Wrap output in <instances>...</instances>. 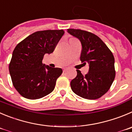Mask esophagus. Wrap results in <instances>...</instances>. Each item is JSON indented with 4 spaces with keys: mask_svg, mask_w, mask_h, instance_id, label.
Segmentation results:
<instances>
[{
    "mask_svg": "<svg viewBox=\"0 0 132 132\" xmlns=\"http://www.w3.org/2000/svg\"><path fill=\"white\" fill-rule=\"evenodd\" d=\"M66 70V68H64V72H65Z\"/></svg>",
    "mask_w": 132,
    "mask_h": 132,
    "instance_id": "1",
    "label": "esophagus"
}]
</instances>
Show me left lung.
<instances>
[{"label": "left lung", "instance_id": "8db88e82", "mask_svg": "<svg viewBox=\"0 0 132 132\" xmlns=\"http://www.w3.org/2000/svg\"><path fill=\"white\" fill-rule=\"evenodd\" d=\"M82 45L80 60L88 64L89 70L83 76L77 70V76L70 86L75 94L88 100H96L105 94L115 77L114 58L110 49L95 34L79 29H68Z\"/></svg>", "mask_w": 132, "mask_h": 132}]
</instances>
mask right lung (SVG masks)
Wrapping results in <instances>:
<instances>
[{
    "label": "right lung",
    "mask_w": 132,
    "mask_h": 132,
    "mask_svg": "<svg viewBox=\"0 0 132 132\" xmlns=\"http://www.w3.org/2000/svg\"><path fill=\"white\" fill-rule=\"evenodd\" d=\"M64 34L63 30H47L30 34L16 45L9 71L13 86L24 98L36 100L54 90L62 70L42 63L45 54L53 52Z\"/></svg>",
    "instance_id": "add662e5"
}]
</instances>
